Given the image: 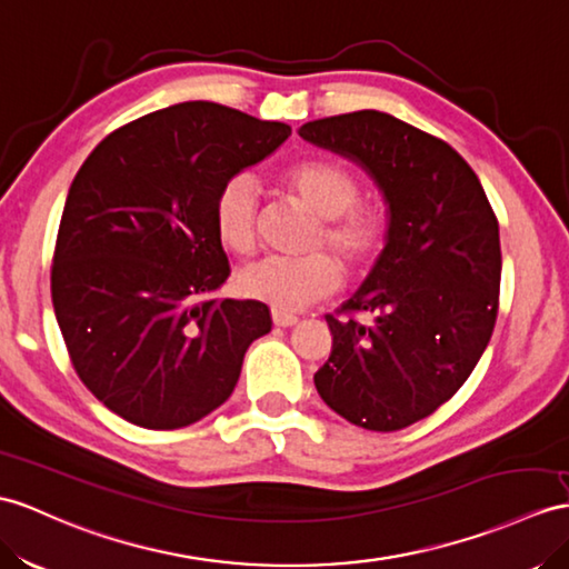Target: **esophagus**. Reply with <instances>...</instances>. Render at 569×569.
<instances>
[{
	"label": "esophagus",
	"instance_id": "1",
	"mask_svg": "<svg viewBox=\"0 0 569 569\" xmlns=\"http://www.w3.org/2000/svg\"><path fill=\"white\" fill-rule=\"evenodd\" d=\"M299 318L292 313H284V311H272V323L280 326V328H292L297 326Z\"/></svg>",
	"mask_w": 569,
	"mask_h": 569
}]
</instances>
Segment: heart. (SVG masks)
I'll list each match as a JSON object with an SVG mask.
<instances>
[{"instance_id": "b5f03b06", "label": "heart", "mask_w": 569, "mask_h": 569, "mask_svg": "<svg viewBox=\"0 0 569 569\" xmlns=\"http://www.w3.org/2000/svg\"><path fill=\"white\" fill-rule=\"evenodd\" d=\"M287 188L321 217L309 248H326L350 270L362 268L383 241V219L373 207L359 204V180L340 163L307 159L289 166ZM214 229L233 253H251L258 237V186L251 173H233L214 198ZM313 251L297 258H262L237 277L239 292L270 303L274 311H301L336 292L342 272L336 258Z\"/></svg>"}]
</instances>
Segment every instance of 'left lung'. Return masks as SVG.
<instances>
[{"label": "left lung", "mask_w": 569, "mask_h": 569, "mask_svg": "<svg viewBox=\"0 0 569 569\" xmlns=\"http://www.w3.org/2000/svg\"><path fill=\"white\" fill-rule=\"evenodd\" d=\"M303 140L355 161L389 204L386 246L362 287L326 316L313 383L345 420L396 432L461 389L500 303V224L473 169L445 140L379 110L313 120ZM365 310L369 325L353 321Z\"/></svg>", "instance_id": "obj_1"}]
</instances>
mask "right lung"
<instances>
[{
	"instance_id": "add662e5",
	"label": "right lung",
	"mask_w": 569,
	"mask_h": 569,
	"mask_svg": "<svg viewBox=\"0 0 569 569\" xmlns=\"http://www.w3.org/2000/svg\"><path fill=\"white\" fill-rule=\"evenodd\" d=\"M292 128L210 101L137 118L96 147L69 186L50 289L69 359L122 420L178 429L231 396L266 303L214 299L229 260L214 198Z\"/></svg>"
}]
</instances>
